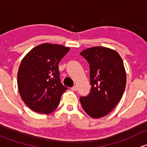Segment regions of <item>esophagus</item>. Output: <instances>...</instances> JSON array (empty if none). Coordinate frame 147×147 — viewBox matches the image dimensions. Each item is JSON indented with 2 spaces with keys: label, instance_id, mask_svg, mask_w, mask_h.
Wrapping results in <instances>:
<instances>
[{
  "label": "esophagus",
  "instance_id": "obj_1",
  "mask_svg": "<svg viewBox=\"0 0 147 147\" xmlns=\"http://www.w3.org/2000/svg\"><path fill=\"white\" fill-rule=\"evenodd\" d=\"M71 90H72V91H77V90H78V87H77V86H73L72 87H71Z\"/></svg>",
  "mask_w": 147,
  "mask_h": 147
}]
</instances>
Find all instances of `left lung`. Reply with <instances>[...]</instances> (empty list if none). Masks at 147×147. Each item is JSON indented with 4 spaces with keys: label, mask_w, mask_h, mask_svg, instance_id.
Listing matches in <instances>:
<instances>
[{
    "label": "left lung",
    "mask_w": 147,
    "mask_h": 147,
    "mask_svg": "<svg viewBox=\"0 0 147 147\" xmlns=\"http://www.w3.org/2000/svg\"><path fill=\"white\" fill-rule=\"evenodd\" d=\"M90 64L91 91L80 100L83 109L92 118L107 115L121 100L126 87L122 59L115 50L93 47L80 53Z\"/></svg>",
    "instance_id": "left-lung-1"
}]
</instances>
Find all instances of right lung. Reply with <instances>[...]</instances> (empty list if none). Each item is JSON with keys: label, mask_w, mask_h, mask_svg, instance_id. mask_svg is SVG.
Instances as JSON below:
<instances>
[{"label": "right lung", "mask_w": 147, "mask_h": 147, "mask_svg": "<svg viewBox=\"0 0 147 147\" xmlns=\"http://www.w3.org/2000/svg\"><path fill=\"white\" fill-rule=\"evenodd\" d=\"M69 50L61 45L43 43L22 60L18 87L22 100L32 111L49 114L58 107L67 87L60 82L58 64Z\"/></svg>", "instance_id": "obj_1"}]
</instances>
